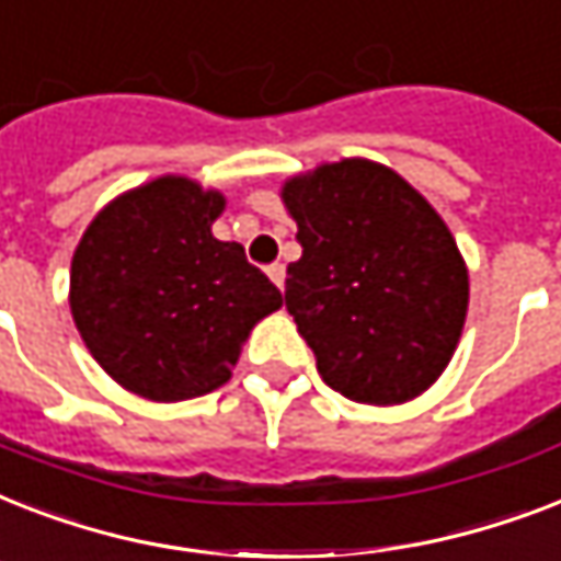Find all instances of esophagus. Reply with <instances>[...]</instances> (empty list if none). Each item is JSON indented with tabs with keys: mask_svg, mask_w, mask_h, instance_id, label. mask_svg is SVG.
Masks as SVG:
<instances>
[{
	"mask_svg": "<svg viewBox=\"0 0 561 561\" xmlns=\"http://www.w3.org/2000/svg\"><path fill=\"white\" fill-rule=\"evenodd\" d=\"M266 275L272 277V284H275L277 289H284V280H286V268H284V263H272V266L266 268Z\"/></svg>",
	"mask_w": 561,
	"mask_h": 561,
	"instance_id": "obj_1",
	"label": "esophagus"
}]
</instances>
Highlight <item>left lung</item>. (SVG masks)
<instances>
[{
    "label": "left lung",
    "instance_id": "8db88e82",
    "mask_svg": "<svg viewBox=\"0 0 561 561\" xmlns=\"http://www.w3.org/2000/svg\"><path fill=\"white\" fill-rule=\"evenodd\" d=\"M301 260L284 301L318 374L347 400H414L449 365L469 277L437 210L393 170L365 159L286 182Z\"/></svg>",
    "mask_w": 561,
    "mask_h": 561
}]
</instances>
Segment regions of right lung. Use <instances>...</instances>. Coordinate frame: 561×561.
<instances>
[{"mask_svg": "<svg viewBox=\"0 0 561 561\" xmlns=\"http://www.w3.org/2000/svg\"><path fill=\"white\" fill-rule=\"evenodd\" d=\"M222 196L156 179L103 208L71 260V316L98 365L156 402L228 382L240 342L280 293L210 222Z\"/></svg>", "mask_w": 561, "mask_h": 561, "instance_id": "1", "label": "right lung"}]
</instances>
